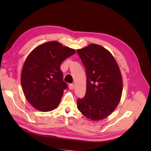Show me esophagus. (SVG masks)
Listing matches in <instances>:
<instances>
[{"mask_svg":"<svg viewBox=\"0 0 151 151\" xmlns=\"http://www.w3.org/2000/svg\"><path fill=\"white\" fill-rule=\"evenodd\" d=\"M68 88H69V89H71V90L74 89V85L73 84H70L69 85H68Z\"/></svg>","mask_w":151,"mask_h":151,"instance_id":"esophagus-1","label":"esophagus"}]
</instances>
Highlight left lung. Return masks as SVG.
I'll use <instances>...</instances> for the list:
<instances>
[{
    "label": "left lung",
    "instance_id": "8db88e82",
    "mask_svg": "<svg viewBox=\"0 0 151 151\" xmlns=\"http://www.w3.org/2000/svg\"><path fill=\"white\" fill-rule=\"evenodd\" d=\"M77 52L86 68L87 85L84 98L77 99V108L90 120L106 118L119 104L123 83L115 58L108 50L90 44Z\"/></svg>",
    "mask_w": 151,
    "mask_h": 151
}]
</instances>
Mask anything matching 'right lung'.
I'll return each instance as SVG.
<instances>
[{"label": "right lung", "mask_w": 151, "mask_h": 151, "mask_svg": "<svg viewBox=\"0 0 151 151\" xmlns=\"http://www.w3.org/2000/svg\"><path fill=\"white\" fill-rule=\"evenodd\" d=\"M75 53L74 49L55 41L39 45L29 53L22 67L21 83L26 99L35 109L50 111L58 106L67 88L60 65Z\"/></svg>", "instance_id": "right-lung-1"}]
</instances>
